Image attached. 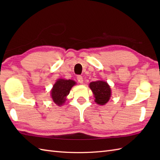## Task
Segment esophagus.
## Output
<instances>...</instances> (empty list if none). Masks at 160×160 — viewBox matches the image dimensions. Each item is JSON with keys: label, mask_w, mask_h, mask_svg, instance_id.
I'll list each match as a JSON object with an SVG mask.
<instances>
[{"label": "esophagus", "mask_w": 160, "mask_h": 160, "mask_svg": "<svg viewBox=\"0 0 160 160\" xmlns=\"http://www.w3.org/2000/svg\"><path fill=\"white\" fill-rule=\"evenodd\" d=\"M77 80H78V82H79V83L82 84V83H83V78H82V76H77Z\"/></svg>", "instance_id": "esophagus-1"}]
</instances>
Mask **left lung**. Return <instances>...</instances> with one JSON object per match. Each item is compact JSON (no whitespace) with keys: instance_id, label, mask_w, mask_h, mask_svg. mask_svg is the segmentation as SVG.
Here are the masks:
<instances>
[{"instance_id":"obj_1","label":"left lung","mask_w":160,"mask_h":160,"mask_svg":"<svg viewBox=\"0 0 160 160\" xmlns=\"http://www.w3.org/2000/svg\"><path fill=\"white\" fill-rule=\"evenodd\" d=\"M89 87L96 98L95 102L98 104L104 105L109 100L111 97V89L108 84L104 81L98 80L89 84Z\"/></svg>"}]
</instances>
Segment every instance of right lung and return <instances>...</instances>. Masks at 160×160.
<instances>
[{"instance_id": "right-lung-1", "label": "right lung", "mask_w": 160, "mask_h": 160, "mask_svg": "<svg viewBox=\"0 0 160 160\" xmlns=\"http://www.w3.org/2000/svg\"><path fill=\"white\" fill-rule=\"evenodd\" d=\"M76 82L71 80H58L52 90V98L57 105L60 106L66 100V96L69 95V91Z\"/></svg>"}]
</instances>
